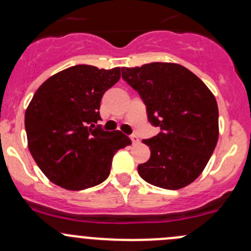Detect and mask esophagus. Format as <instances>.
I'll return each mask as SVG.
<instances>
[{
	"label": "esophagus",
	"mask_w": 251,
	"mask_h": 251,
	"mask_svg": "<svg viewBox=\"0 0 251 251\" xmlns=\"http://www.w3.org/2000/svg\"><path fill=\"white\" fill-rule=\"evenodd\" d=\"M131 141H132V143H138V142H140V138L136 135H131Z\"/></svg>",
	"instance_id": "obj_1"
}]
</instances>
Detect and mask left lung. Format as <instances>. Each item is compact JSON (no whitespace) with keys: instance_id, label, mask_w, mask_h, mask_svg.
I'll use <instances>...</instances> for the list:
<instances>
[{"instance_id":"8db88e82","label":"left lung","mask_w":251,"mask_h":251,"mask_svg":"<svg viewBox=\"0 0 251 251\" xmlns=\"http://www.w3.org/2000/svg\"><path fill=\"white\" fill-rule=\"evenodd\" d=\"M138 92L149 123L160 132L143 140L151 158L138 165L153 186L179 189L203 173L219 138V108L211 91L191 70L175 63L121 68Z\"/></svg>"}]
</instances>
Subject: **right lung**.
<instances>
[{
    "label": "right lung",
    "instance_id": "right-lung-1",
    "mask_svg": "<svg viewBox=\"0 0 251 251\" xmlns=\"http://www.w3.org/2000/svg\"><path fill=\"white\" fill-rule=\"evenodd\" d=\"M120 78V68L80 64L47 78L25 111L27 147L50 182L82 191L108 178L111 160L131 140L100 125V100Z\"/></svg>",
    "mask_w": 251,
    "mask_h": 251
}]
</instances>
